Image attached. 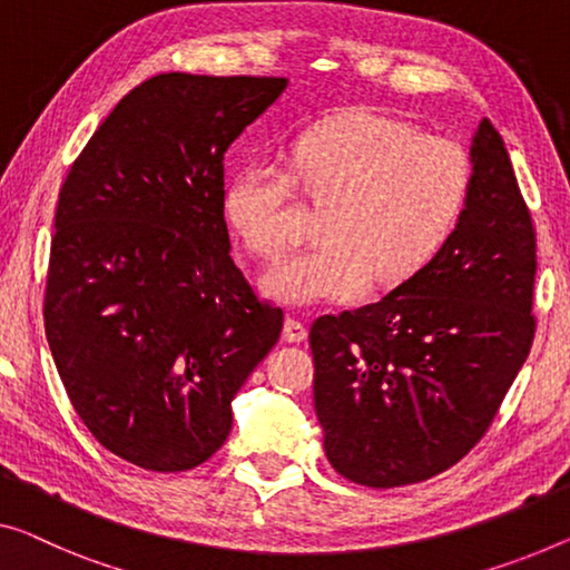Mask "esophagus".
<instances>
[{
    "mask_svg": "<svg viewBox=\"0 0 570 570\" xmlns=\"http://www.w3.org/2000/svg\"><path fill=\"white\" fill-rule=\"evenodd\" d=\"M304 337H307V327H304L299 320L286 317V322H284V340H286V343H302Z\"/></svg>",
    "mask_w": 570,
    "mask_h": 570,
    "instance_id": "34e87169",
    "label": "esophagus"
}]
</instances>
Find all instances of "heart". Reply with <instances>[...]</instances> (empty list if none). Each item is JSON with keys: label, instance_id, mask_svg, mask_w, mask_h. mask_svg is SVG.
<instances>
[{"label": "heart", "instance_id": "heart-1", "mask_svg": "<svg viewBox=\"0 0 570 570\" xmlns=\"http://www.w3.org/2000/svg\"><path fill=\"white\" fill-rule=\"evenodd\" d=\"M471 184V156L458 140L351 109L304 130L286 171L268 160L237 168L223 212L245 248L271 261L288 243V186L322 204L320 243L271 266L261 286L286 304L345 302L368 284L392 288L428 268L461 225Z\"/></svg>", "mask_w": 570, "mask_h": 570}]
</instances>
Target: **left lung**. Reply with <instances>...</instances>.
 Masks as SVG:
<instances>
[{
	"instance_id": "8db88e82",
	"label": "left lung",
	"mask_w": 570,
	"mask_h": 570,
	"mask_svg": "<svg viewBox=\"0 0 570 570\" xmlns=\"http://www.w3.org/2000/svg\"><path fill=\"white\" fill-rule=\"evenodd\" d=\"M471 164L469 207L443 253L379 302L309 330L325 455L361 487H406L455 465L528 361L538 245L489 120Z\"/></svg>"
}]
</instances>
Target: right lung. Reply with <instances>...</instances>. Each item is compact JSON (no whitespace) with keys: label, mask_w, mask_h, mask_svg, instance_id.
Listing matches in <instances>:
<instances>
[{"label":"right lung","mask_w":570,"mask_h":570,"mask_svg":"<svg viewBox=\"0 0 570 570\" xmlns=\"http://www.w3.org/2000/svg\"><path fill=\"white\" fill-rule=\"evenodd\" d=\"M276 76L158 73L120 99L58 194L46 337L79 420L146 471H189L282 335L230 258L225 153Z\"/></svg>","instance_id":"obj_1"}]
</instances>
